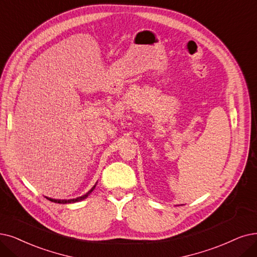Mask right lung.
<instances>
[{
    "label": "right lung",
    "instance_id": "add662e5",
    "mask_svg": "<svg viewBox=\"0 0 257 257\" xmlns=\"http://www.w3.org/2000/svg\"><path fill=\"white\" fill-rule=\"evenodd\" d=\"M96 188V184L95 186L91 188L85 195H82V196H80V197H77V198H74V199H53V198H49V197H46L48 200H50V201H53V202H56V203H74V202H77V201H81V200H83V199H85L88 195L94 191V189Z\"/></svg>",
    "mask_w": 257,
    "mask_h": 257
}]
</instances>
